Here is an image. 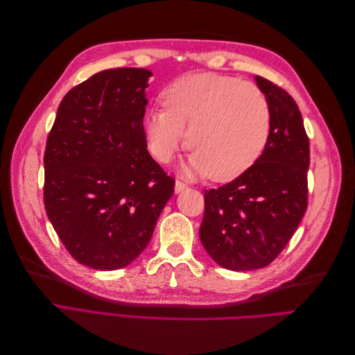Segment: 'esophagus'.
Listing matches in <instances>:
<instances>
[{"instance_id": "34e87169", "label": "esophagus", "mask_w": 355, "mask_h": 355, "mask_svg": "<svg viewBox=\"0 0 355 355\" xmlns=\"http://www.w3.org/2000/svg\"><path fill=\"white\" fill-rule=\"evenodd\" d=\"M188 188V184H185L184 180H176V184H175V192L176 194H179V192H182V191H185Z\"/></svg>"}]
</instances>
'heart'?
I'll list each match as a JSON object with an SVG mask.
<instances>
[{
  "label": "heart",
  "mask_w": 355,
  "mask_h": 355,
  "mask_svg": "<svg viewBox=\"0 0 355 355\" xmlns=\"http://www.w3.org/2000/svg\"><path fill=\"white\" fill-rule=\"evenodd\" d=\"M163 108L145 115L148 148L159 163L173 159L185 142L189 168L227 182L249 170L271 135V110L254 84L216 72H194L161 93Z\"/></svg>",
  "instance_id": "b5f03b06"
}]
</instances>
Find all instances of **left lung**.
I'll use <instances>...</instances> for the list:
<instances>
[{
    "mask_svg": "<svg viewBox=\"0 0 355 355\" xmlns=\"http://www.w3.org/2000/svg\"><path fill=\"white\" fill-rule=\"evenodd\" d=\"M271 110V135L256 163L218 189L204 191L200 240L232 271L270 265L293 237L308 207L309 139L295 99L259 75Z\"/></svg>",
    "mask_w": 355,
    "mask_h": 355,
    "instance_id": "obj_1",
    "label": "left lung"
}]
</instances>
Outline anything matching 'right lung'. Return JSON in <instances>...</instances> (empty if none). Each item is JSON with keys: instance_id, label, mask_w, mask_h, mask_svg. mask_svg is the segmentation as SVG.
<instances>
[{"instance_id": "obj_1", "label": "right lung", "mask_w": 355, "mask_h": 355, "mask_svg": "<svg viewBox=\"0 0 355 355\" xmlns=\"http://www.w3.org/2000/svg\"><path fill=\"white\" fill-rule=\"evenodd\" d=\"M151 71L94 73L62 99L44 153L47 216L80 263L101 271L132 263L175 192L146 149L145 89Z\"/></svg>"}]
</instances>
